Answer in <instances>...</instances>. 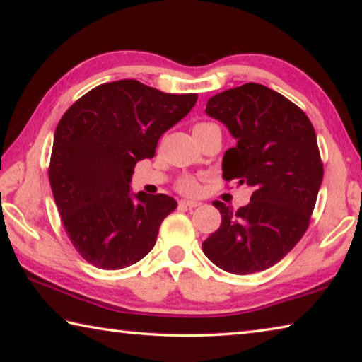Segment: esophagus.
I'll list each match as a JSON object with an SVG mask.
<instances>
[{
    "label": "esophagus",
    "mask_w": 362,
    "mask_h": 362,
    "mask_svg": "<svg viewBox=\"0 0 362 362\" xmlns=\"http://www.w3.org/2000/svg\"><path fill=\"white\" fill-rule=\"evenodd\" d=\"M179 204L182 207H198V206H201V203H198V201H193V199H182Z\"/></svg>",
    "instance_id": "esophagus-1"
}]
</instances>
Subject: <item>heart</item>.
Wrapping results in <instances>:
<instances>
[{
	"mask_svg": "<svg viewBox=\"0 0 362 362\" xmlns=\"http://www.w3.org/2000/svg\"><path fill=\"white\" fill-rule=\"evenodd\" d=\"M207 126H212V124L211 122H198V124L193 127V131L203 129V127H207ZM179 189L183 193H196V189H198V182L192 179V177H185V179H182L179 182Z\"/></svg>",
	"mask_w": 362,
	"mask_h": 362,
	"instance_id": "obj_1",
	"label": "heart"
}]
</instances>
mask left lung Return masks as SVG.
Wrapping results in <instances>:
<instances>
[{
  "mask_svg": "<svg viewBox=\"0 0 362 362\" xmlns=\"http://www.w3.org/2000/svg\"><path fill=\"white\" fill-rule=\"evenodd\" d=\"M206 113L236 139L225 151L223 179L254 193L238 211L214 201L222 223L203 252L233 274L263 272L289 254L310 225L324 175L315 127L296 103L257 83L211 97Z\"/></svg>",
  "mask_w": 362,
  "mask_h": 362,
  "instance_id": "8db88e82",
  "label": "left lung"
}]
</instances>
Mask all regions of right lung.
Wrapping results in <instances>:
<instances>
[{
  "instance_id": "add662e5",
  "label": "right lung",
  "mask_w": 362,
  "mask_h": 362,
  "mask_svg": "<svg viewBox=\"0 0 362 362\" xmlns=\"http://www.w3.org/2000/svg\"><path fill=\"white\" fill-rule=\"evenodd\" d=\"M196 100L198 94H166L119 79L90 89L60 118L49 182L66 235L90 265L126 268L155 246L177 203L161 193H131V177Z\"/></svg>"
}]
</instances>
